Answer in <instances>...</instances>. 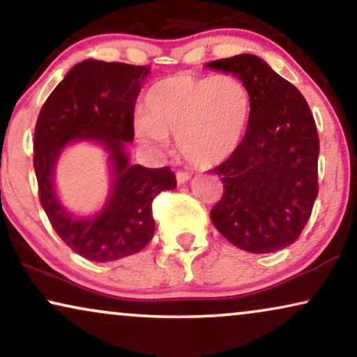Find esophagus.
<instances>
[{
    "label": "esophagus",
    "mask_w": 357,
    "mask_h": 357,
    "mask_svg": "<svg viewBox=\"0 0 357 357\" xmlns=\"http://www.w3.org/2000/svg\"><path fill=\"white\" fill-rule=\"evenodd\" d=\"M176 179H178L179 184H184L191 179V174L186 173V171H178V173H176Z\"/></svg>",
    "instance_id": "obj_1"
}]
</instances>
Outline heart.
<instances>
[{
  "label": "heart",
  "mask_w": 357,
  "mask_h": 357,
  "mask_svg": "<svg viewBox=\"0 0 357 357\" xmlns=\"http://www.w3.org/2000/svg\"><path fill=\"white\" fill-rule=\"evenodd\" d=\"M251 119V94L238 76L178 73L155 83L144 98L135 134L155 150L176 135L179 153L199 168L230 158L245 140Z\"/></svg>",
  "instance_id": "b5f03b06"
}]
</instances>
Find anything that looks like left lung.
I'll use <instances>...</instances> for the list:
<instances>
[{"label":"left lung","mask_w":357,"mask_h":357,"mask_svg":"<svg viewBox=\"0 0 357 357\" xmlns=\"http://www.w3.org/2000/svg\"><path fill=\"white\" fill-rule=\"evenodd\" d=\"M251 94L245 140L211 169L223 194L211 211L213 225L250 253H274L301 236L318 196V140L313 114L298 89L259 56L243 54L211 61Z\"/></svg>","instance_id":"left-lung-1"}]
</instances>
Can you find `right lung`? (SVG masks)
<instances>
[{"mask_svg":"<svg viewBox=\"0 0 357 357\" xmlns=\"http://www.w3.org/2000/svg\"><path fill=\"white\" fill-rule=\"evenodd\" d=\"M150 66L84 60L59 83L37 117L34 169L39 199L56 235L75 253L107 263L139 253L151 240V202L176 188L169 168L130 165L127 142L134 140V109ZM99 141L109 153L113 183L103 211L76 219L61 206L53 186L54 165L73 141Z\"/></svg>","mask_w":357,"mask_h":357,"instance_id":"add662e5","label":"right lung"}]
</instances>
